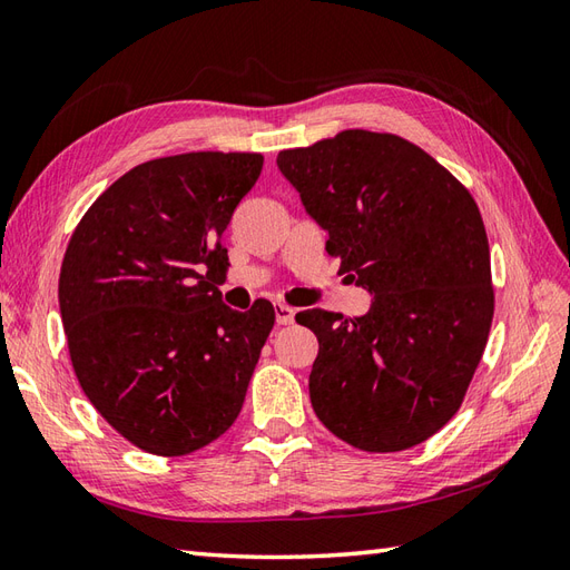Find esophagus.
Returning a JSON list of instances; mask_svg holds the SVG:
<instances>
[{
    "mask_svg": "<svg viewBox=\"0 0 570 570\" xmlns=\"http://www.w3.org/2000/svg\"><path fill=\"white\" fill-rule=\"evenodd\" d=\"M274 313H276V323H278V325L294 323V316H296V311H294L292 306H286V304H276V306H274Z\"/></svg>",
    "mask_w": 570,
    "mask_h": 570,
    "instance_id": "esophagus-1",
    "label": "esophagus"
}]
</instances>
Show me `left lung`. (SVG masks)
Wrapping results in <instances>:
<instances>
[{"instance_id": "left-lung-1", "label": "left lung", "mask_w": 570, "mask_h": 570, "mask_svg": "<svg viewBox=\"0 0 570 570\" xmlns=\"http://www.w3.org/2000/svg\"><path fill=\"white\" fill-rule=\"evenodd\" d=\"M276 166L372 296L365 316L311 308L308 392L323 426L370 453L426 441L460 409L488 343L494 294L475 200L416 144L347 129Z\"/></svg>"}]
</instances>
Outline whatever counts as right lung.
I'll list each match as a JSON object with an SVG mask.
<instances>
[{"label": "right lung", "instance_id": "add662e5", "mask_svg": "<svg viewBox=\"0 0 570 570\" xmlns=\"http://www.w3.org/2000/svg\"><path fill=\"white\" fill-rule=\"evenodd\" d=\"M262 154L190 151L139 164L70 237L58 306L90 404L129 443L186 455L233 426L274 306L233 311L223 233L262 174Z\"/></svg>", "mask_w": 570, "mask_h": 570}]
</instances>
